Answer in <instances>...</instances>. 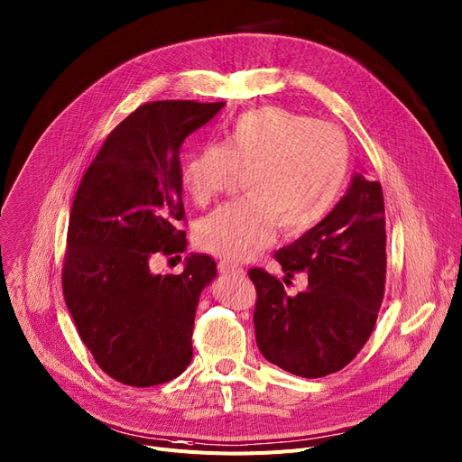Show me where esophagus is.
<instances>
[{
    "mask_svg": "<svg viewBox=\"0 0 462 462\" xmlns=\"http://www.w3.org/2000/svg\"><path fill=\"white\" fill-rule=\"evenodd\" d=\"M217 269H219V273H223V274H237V276H243V274H245L243 267H239V265L228 262V260H221V262L217 263Z\"/></svg>",
    "mask_w": 462,
    "mask_h": 462,
    "instance_id": "34e87169",
    "label": "esophagus"
}]
</instances>
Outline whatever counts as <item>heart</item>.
<instances>
[{"label":"heart","mask_w":462,"mask_h":462,"mask_svg":"<svg viewBox=\"0 0 462 462\" xmlns=\"http://www.w3.org/2000/svg\"><path fill=\"white\" fill-rule=\"evenodd\" d=\"M342 130L284 107L237 115L221 144H204L181 163V188L197 206L226 193L245 174L247 199L221 206L197 223L199 247L230 262L247 260L273 241L276 226L299 236L319 225L340 199L349 172Z\"/></svg>","instance_id":"obj_1"}]
</instances>
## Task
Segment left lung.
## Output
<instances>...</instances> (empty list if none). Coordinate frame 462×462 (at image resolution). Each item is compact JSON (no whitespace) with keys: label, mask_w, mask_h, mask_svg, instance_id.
<instances>
[{"label":"left lung","mask_w":462,"mask_h":462,"mask_svg":"<svg viewBox=\"0 0 462 462\" xmlns=\"http://www.w3.org/2000/svg\"><path fill=\"white\" fill-rule=\"evenodd\" d=\"M274 258L288 279L300 271L309 274V288L290 297L276 276L256 267L249 271L262 355L306 379L340 372L372 336L384 297L381 183L356 174L327 217Z\"/></svg>","instance_id":"obj_1"}]
</instances>
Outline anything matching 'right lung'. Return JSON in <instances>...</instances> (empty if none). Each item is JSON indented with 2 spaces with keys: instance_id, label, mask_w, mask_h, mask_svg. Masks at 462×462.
Wrapping results in <instances>:
<instances>
[{
  "instance_id": "obj_1",
  "label": "right lung",
  "mask_w": 462,
  "mask_h": 462,
  "mask_svg": "<svg viewBox=\"0 0 462 462\" xmlns=\"http://www.w3.org/2000/svg\"><path fill=\"white\" fill-rule=\"evenodd\" d=\"M225 102L163 100L137 107L107 135L76 191L63 293L81 342L115 381L146 388L176 379L193 358L200 291L217 271L191 254L180 274L150 260L186 251L180 148Z\"/></svg>"
}]
</instances>
